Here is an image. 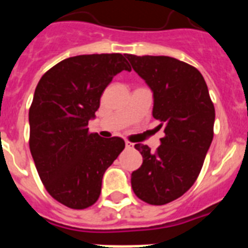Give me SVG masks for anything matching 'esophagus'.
Segmentation results:
<instances>
[{
  "label": "esophagus",
  "mask_w": 248,
  "mask_h": 248,
  "mask_svg": "<svg viewBox=\"0 0 248 248\" xmlns=\"http://www.w3.org/2000/svg\"><path fill=\"white\" fill-rule=\"evenodd\" d=\"M125 148L126 149H131V148H133V144H131L130 141H128V140H126V141H125Z\"/></svg>",
  "instance_id": "1"
}]
</instances>
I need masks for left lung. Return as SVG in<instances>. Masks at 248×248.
I'll return each instance as SVG.
<instances>
[{"label": "left lung", "instance_id": "1", "mask_svg": "<svg viewBox=\"0 0 248 248\" xmlns=\"http://www.w3.org/2000/svg\"><path fill=\"white\" fill-rule=\"evenodd\" d=\"M126 58L153 92V117L165 133L155 153L135 144L143 164L131 174V187L140 200L165 205L183 196L200 174L214 138V104L192 65L166 56Z\"/></svg>", "mask_w": 248, "mask_h": 248}]
</instances>
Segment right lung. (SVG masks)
<instances>
[{"mask_svg": "<svg viewBox=\"0 0 248 248\" xmlns=\"http://www.w3.org/2000/svg\"><path fill=\"white\" fill-rule=\"evenodd\" d=\"M130 72L125 56L83 54L43 74L30 108V150L48 194L76 210L98 200L105 170L125 148L122 138L89 133L114 76Z\"/></svg>", "mask_w": 248, "mask_h": 248, "instance_id": "add662e5", "label": "right lung"}]
</instances>
